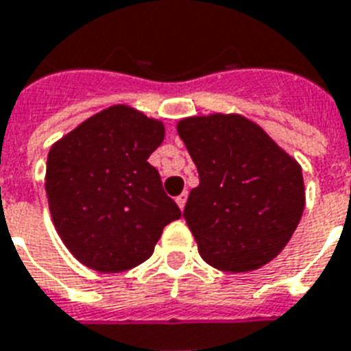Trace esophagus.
I'll use <instances>...</instances> for the list:
<instances>
[{
	"label": "esophagus",
	"mask_w": 351,
	"mask_h": 351,
	"mask_svg": "<svg viewBox=\"0 0 351 351\" xmlns=\"http://www.w3.org/2000/svg\"><path fill=\"white\" fill-rule=\"evenodd\" d=\"M186 202H187V191H184L182 195H178L176 197V204H178V208L184 211V208H186Z\"/></svg>",
	"instance_id": "obj_1"
}]
</instances>
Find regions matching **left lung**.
Returning <instances> with one entry per match:
<instances>
[{
	"mask_svg": "<svg viewBox=\"0 0 351 351\" xmlns=\"http://www.w3.org/2000/svg\"><path fill=\"white\" fill-rule=\"evenodd\" d=\"M176 131L200 178L184 209L200 256L220 271L266 266L286 247L304 211L300 164L237 112L182 118Z\"/></svg>",
	"mask_w": 351,
	"mask_h": 351,
	"instance_id": "obj_1",
	"label": "left lung"
}]
</instances>
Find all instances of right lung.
<instances>
[{
    "label": "right lung",
    "instance_id": "right-lung-1",
    "mask_svg": "<svg viewBox=\"0 0 351 351\" xmlns=\"http://www.w3.org/2000/svg\"><path fill=\"white\" fill-rule=\"evenodd\" d=\"M164 136L162 121L117 104L52 143L45 171L52 224L84 266L132 269L153 255L165 226L180 219L147 162Z\"/></svg>",
    "mask_w": 351,
    "mask_h": 351
}]
</instances>
